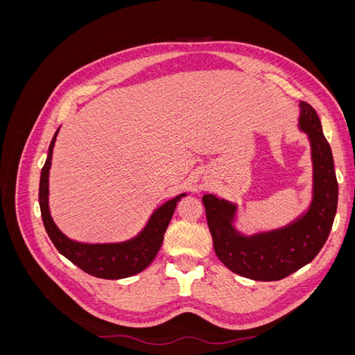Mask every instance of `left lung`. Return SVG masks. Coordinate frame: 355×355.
<instances>
[{"mask_svg": "<svg viewBox=\"0 0 355 355\" xmlns=\"http://www.w3.org/2000/svg\"><path fill=\"white\" fill-rule=\"evenodd\" d=\"M299 128L308 135L313 158V201L283 228L244 235L235 230L237 206L213 194L202 197L213 247L222 263L256 282H277L309 263L324 245L338 209L333 155L315 110L300 102Z\"/></svg>", "mask_w": 355, "mask_h": 355, "instance_id": "8db88e82", "label": "left lung"}]
</instances>
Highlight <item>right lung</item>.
<instances>
[{
  "mask_svg": "<svg viewBox=\"0 0 355 355\" xmlns=\"http://www.w3.org/2000/svg\"><path fill=\"white\" fill-rule=\"evenodd\" d=\"M58 133L59 128L51 139L46 164L41 170L38 194L41 218L42 222H44V228L51 243L55 244L60 254L81 268L84 272L93 277L106 278V280H118V278L132 277L144 271L154 261L161 244H163L164 232L171 220V216H173L178 201L187 194H179L178 197L161 204L151 214L145 228L132 240L105 244L73 241L56 227L49 209V173Z\"/></svg>",
  "mask_w": 355,
  "mask_h": 355,
  "instance_id": "add662e5",
  "label": "right lung"
}]
</instances>
